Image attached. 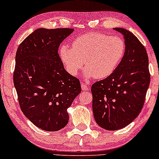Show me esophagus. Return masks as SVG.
<instances>
[{
  "instance_id": "obj_1",
  "label": "esophagus",
  "mask_w": 159,
  "mask_h": 159,
  "mask_svg": "<svg viewBox=\"0 0 159 159\" xmlns=\"http://www.w3.org/2000/svg\"><path fill=\"white\" fill-rule=\"evenodd\" d=\"M81 89L83 91H87L89 90V86L86 83H81Z\"/></svg>"
}]
</instances>
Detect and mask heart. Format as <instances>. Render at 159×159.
<instances>
[{"label": "heart", "mask_w": 159, "mask_h": 159, "mask_svg": "<svg viewBox=\"0 0 159 159\" xmlns=\"http://www.w3.org/2000/svg\"><path fill=\"white\" fill-rule=\"evenodd\" d=\"M59 52L62 63L70 75H77L85 65L86 78L104 79L114 73L121 63L125 43L120 36L92 32L76 38L72 48L61 45Z\"/></svg>", "instance_id": "1"}]
</instances>
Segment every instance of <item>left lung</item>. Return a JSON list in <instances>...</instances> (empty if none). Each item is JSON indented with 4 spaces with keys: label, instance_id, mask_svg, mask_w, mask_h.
Returning <instances> with one entry per match:
<instances>
[{
    "label": "left lung",
    "instance_id": "8db88e82",
    "mask_svg": "<svg viewBox=\"0 0 159 159\" xmlns=\"http://www.w3.org/2000/svg\"><path fill=\"white\" fill-rule=\"evenodd\" d=\"M125 52L114 73L93 84V112L96 123L108 131L127 126L139 115L150 82L147 51L139 39L125 28Z\"/></svg>",
    "mask_w": 159,
    "mask_h": 159
}]
</instances>
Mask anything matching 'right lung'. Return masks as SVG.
<instances>
[{"mask_svg":"<svg viewBox=\"0 0 159 159\" xmlns=\"http://www.w3.org/2000/svg\"><path fill=\"white\" fill-rule=\"evenodd\" d=\"M73 31L36 29L16 54L13 81L20 107L27 119L47 132L67 125V109L81 91L79 80L65 70L58 54L60 44Z\"/></svg>","mask_w":159,"mask_h":159,"instance_id":"1","label":"right lung"}]
</instances>
